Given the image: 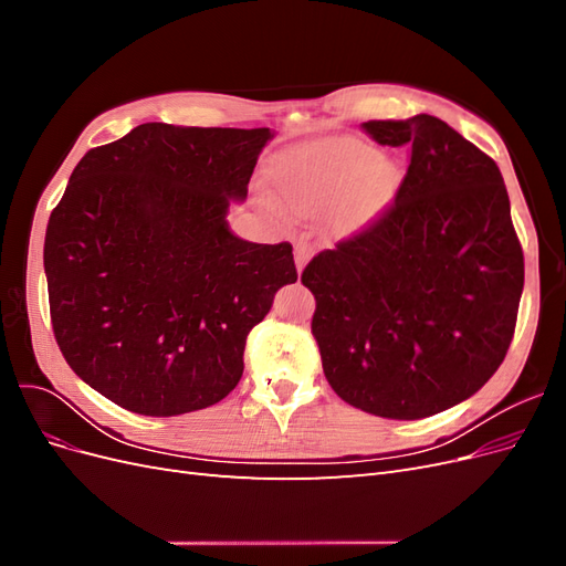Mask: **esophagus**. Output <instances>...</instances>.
<instances>
[{
    "mask_svg": "<svg viewBox=\"0 0 566 566\" xmlns=\"http://www.w3.org/2000/svg\"><path fill=\"white\" fill-rule=\"evenodd\" d=\"M310 256H312V248L310 245H306V243H297L295 245V264H297L300 273L306 266V262H310Z\"/></svg>",
    "mask_w": 566,
    "mask_h": 566,
    "instance_id": "esophagus-1",
    "label": "esophagus"
}]
</instances>
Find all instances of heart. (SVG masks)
<instances>
[{"instance_id":"b5f03b06","label":"heart","mask_w":566,"mask_h":566,"mask_svg":"<svg viewBox=\"0 0 566 566\" xmlns=\"http://www.w3.org/2000/svg\"><path fill=\"white\" fill-rule=\"evenodd\" d=\"M399 184V165L378 158L356 139L314 144L279 163L273 186L295 214H318L339 205L337 227L361 229Z\"/></svg>"}]
</instances>
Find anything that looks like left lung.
Instances as JSON below:
<instances>
[{
	"label": "left lung",
	"mask_w": 566,
	"mask_h": 566,
	"mask_svg": "<svg viewBox=\"0 0 566 566\" xmlns=\"http://www.w3.org/2000/svg\"><path fill=\"white\" fill-rule=\"evenodd\" d=\"M408 146L389 208L306 264L312 333L337 397L389 420L441 413L482 389L515 335L524 254L501 169L434 115L370 119Z\"/></svg>",
	"instance_id": "1"
}]
</instances>
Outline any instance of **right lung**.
<instances>
[{
    "label": "right lung",
    "instance_id": "add662e5",
    "mask_svg": "<svg viewBox=\"0 0 566 566\" xmlns=\"http://www.w3.org/2000/svg\"><path fill=\"white\" fill-rule=\"evenodd\" d=\"M273 136L146 123L73 169L44 238L51 325L113 403L169 418L241 380L248 333L297 281L293 245L243 241L227 221Z\"/></svg>",
    "mask_w": 566,
    "mask_h": 566
}]
</instances>
